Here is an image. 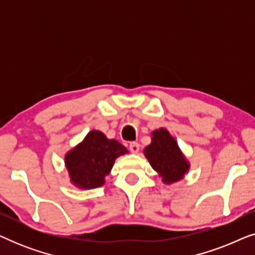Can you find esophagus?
<instances>
[{"mask_svg":"<svg viewBox=\"0 0 255 255\" xmlns=\"http://www.w3.org/2000/svg\"><path fill=\"white\" fill-rule=\"evenodd\" d=\"M128 148H130V151L132 153H138L139 148H140V146H139L138 142H131L130 146H128Z\"/></svg>","mask_w":255,"mask_h":255,"instance_id":"obj_1","label":"esophagus"}]
</instances>
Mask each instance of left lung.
<instances>
[{
  "label": "left lung",
  "instance_id": "8db88e82",
  "mask_svg": "<svg viewBox=\"0 0 255 255\" xmlns=\"http://www.w3.org/2000/svg\"><path fill=\"white\" fill-rule=\"evenodd\" d=\"M144 154L166 184L182 180L190 168V163L176 140L165 128L152 132V141L144 148Z\"/></svg>",
  "mask_w": 255,
  "mask_h": 255
}]
</instances>
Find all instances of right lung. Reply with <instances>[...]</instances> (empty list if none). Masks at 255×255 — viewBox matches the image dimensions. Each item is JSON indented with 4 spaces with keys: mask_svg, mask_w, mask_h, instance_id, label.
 Listing matches in <instances>:
<instances>
[{
    "mask_svg": "<svg viewBox=\"0 0 255 255\" xmlns=\"http://www.w3.org/2000/svg\"><path fill=\"white\" fill-rule=\"evenodd\" d=\"M128 151L103 132L92 130L85 139L65 155L71 183L80 189H94L106 183L115 160Z\"/></svg>",
    "mask_w": 255,
    "mask_h": 255,
    "instance_id": "obj_1",
    "label": "right lung"
}]
</instances>
